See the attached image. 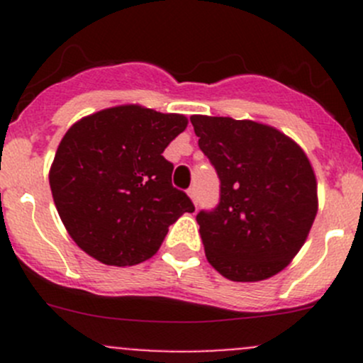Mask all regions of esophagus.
Returning a JSON list of instances; mask_svg holds the SVG:
<instances>
[{
    "instance_id": "esophagus-1",
    "label": "esophagus",
    "mask_w": 363,
    "mask_h": 363,
    "mask_svg": "<svg viewBox=\"0 0 363 363\" xmlns=\"http://www.w3.org/2000/svg\"><path fill=\"white\" fill-rule=\"evenodd\" d=\"M188 196H189V199H191V202L195 203V207H196V203H199V191H196L195 186L188 189Z\"/></svg>"
}]
</instances>
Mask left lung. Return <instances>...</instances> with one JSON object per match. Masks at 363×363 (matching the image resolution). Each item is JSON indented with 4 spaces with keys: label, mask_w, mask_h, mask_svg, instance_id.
<instances>
[{
    "label": "left lung",
    "mask_w": 363,
    "mask_h": 363,
    "mask_svg": "<svg viewBox=\"0 0 363 363\" xmlns=\"http://www.w3.org/2000/svg\"><path fill=\"white\" fill-rule=\"evenodd\" d=\"M203 155L221 181V200L196 221L208 263L226 279L256 283L290 265L318 212L313 164L269 124L191 116Z\"/></svg>",
    "instance_id": "1"
}]
</instances>
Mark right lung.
Listing matches in <instances>:
<instances>
[{
  "mask_svg": "<svg viewBox=\"0 0 363 363\" xmlns=\"http://www.w3.org/2000/svg\"><path fill=\"white\" fill-rule=\"evenodd\" d=\"M188 126L182 113L138 104L89 113L69 126L49 170L60 218L77 246L98 262L131 267L152 258L168 226L193 212L172 186L167 145Z\"/></svg>",
  "mask_w": 363,
  "mask_h": 363,
  "instance_id": "1",
  "label": "right lung"
}]
</instances>
